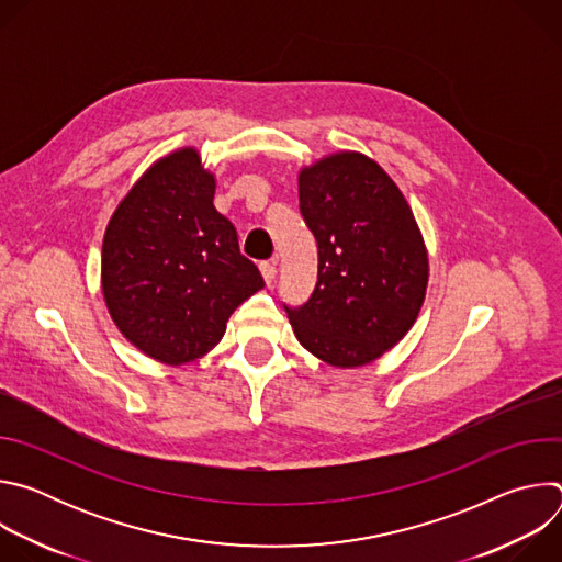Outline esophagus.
<instances>
[{"label": "esophagus", "instance_id": "1", "mask_svg": "<svg viewBox=\"0 0 562 562\" xmlns=\"http://www.w3.org/2000/svg\"><path fill=\"white\" fill-rule=\"evenodd\" d=\"M260 271H262V278L267 284H273L276 280V262H260Z\"/></svg>", "mask_w": 562, "mask_h": 562}]
</instances>
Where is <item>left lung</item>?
I'll return each instance as SVG.
<instances>
[{"instance_id": "left-lung-1", "label": "left lung", "mask_w": 562, "mask_h": 562, "mask_svg": "<svg viewBox=\"0 0 562 562\" xmlns=\"http://www.w3.org/2000/svg\"><path fill=\"white\" fill-rule=\"evenodd\" d=\"M297 198L317 245V282L304 304H284L295 338L329 364H367L412 329L425 300L429 262L414 213L360 153L302 169Z\"/></svg>"}]
</instances>
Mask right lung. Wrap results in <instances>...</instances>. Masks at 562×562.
I'll list each match as a JSON object with an SVG mask.
<instances>
[{
  "instance_id": "1",
  "label": "right lung",
  "mask_w": 562,
  "mask_h": 562,
  "mask_svg": "<svg viewBox=\"0 0 562 562\" xmlns=\"http://www.w3.org/2000/svg\"><path fill=\"white\" fill-rule=\"evenodd\" d=\"M198 150L155 162L115 209L102 245V289L117 329L146 356L182 364L213 349L228 315L265 286L213 206Z\"/></svg>"
}]
</instances>
